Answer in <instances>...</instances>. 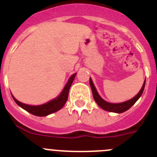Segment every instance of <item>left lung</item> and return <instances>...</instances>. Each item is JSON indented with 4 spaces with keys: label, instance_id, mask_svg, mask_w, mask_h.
<instances>
[{
    "label": "left lung",
    "instance_id": "obj_1",
    "mask_svg": "<svg viewBox=\"0 0 157 157\" xmlns=\"http://www.w3.org/2000/svg\"><path fill=\"white\" fill-rule=\"evenodd\" d=\"M90 84L91 90H92L93 96H94V101L97 102L98 105L101 107V109H104L105 111H109V112H116V113H122V112H126L127 110H128L130 107H132L133 105L135 104V102L139 99V98L141 96L142 93L144 91V89H145V80L144 82V84L141 87V90L139 91L137 95L133 98L132 99L129 100V101H125V102H123V103L120 104H112V103H109L107 101H104L102 98L99 96V94L97 92V90H96L95 86H94V83H93L91 78H90Z\"/></svg>",
    "mask_w": 157,
    "mask_h": 157
}]
</instances>
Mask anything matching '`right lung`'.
<instances>
[{
    "mask_svg": "<svg viewBox=\"0 0 157 157\" xmlns=\"http://www.w3.org/2000/svg\"><path fill=\"white\" fill-rule=\"evenodd\" d=\"M75 75L76 74H74L69 78L68 82H67L65 87L63 88L61 94H59V96H58L57 98H55V99L48 101V103L44 104V105H37V106L25 105V104L21 103L19 101H17L14 97H12V98H13L14 101H16V103L18 105H19L21 108H23V109H25L27 112H30L31 114L37 116H48V115L52 114L53 112H57L58 110L62 109L63 105H65V103L67 101V98H68L69 90H70V87L71 86L72 82L74 81V78L75 77Z\"/></svg>",
    "mask_w": 157,
    "mask_h": 157,
    "instance_id": "right-lung-1",
    "label": "right lung"
}]
</instances>
